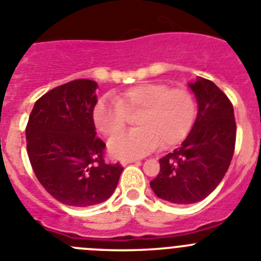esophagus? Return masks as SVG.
<instances>
[{
    "instance_id": "esophagus-1",
    "label": "esophagus",
    "mask_w": 261,
    "mask_h": 261,
    "mask_svg": "<svg viewBox=\"0 0 261 261\" xmlns=\"http://www.w3.org/2000/svg\"><path fill=\"white\" fill-rule=\"evenodd\" d=\"M134 162H138V160H135V158H127V160L121 161V165H122V166H126V165L128 164H134Z\"/></svg>"
}]
</instances>
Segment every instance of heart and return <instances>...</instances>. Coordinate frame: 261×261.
Wrapping results in <instances>:
<instances>
[{"label":"heart","mask_w":261,"mask_h":261,"mask_svg":"<svg viewBox=\"0 0 261 261\" xmlns=\"http://www.w3.org/2000/svg\"><path fill=\"white\" fill-rule=\"evenodd\" d=\"M197 114L194 96L186 87L166 84H140L128 87L109 100L101 97L91 112L101 135H117L133 118L136 128L109 143L116 157H138L155 149L180 144L193 127Z\"/></svg>","instance_id":"b5f03b06"}]
</instances>
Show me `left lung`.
Wrapping results in <instances>:
<instances>
[{
  "label": "left lung",
  "instance_id": "obj_1",
  "mask_svg": "<svg viewBox=\"0 0 261 261\" xmlns=\"http://www.w3.org/2000/svg\"><path fill=\"white\" fill-rule=\"evenodd\" d=\"M198 113L187 139L160 160V172L150 188L161 199L189 204L208 196L224 175L234 153L233 106L214 82L198 77L189 82Z\"/></svg>",
  "mask_w": 261,
  "mask_h": 261
}]
</instances>
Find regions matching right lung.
I'll list each match as a JSON object with an SVG mask.
<instances>
[{
    "instance_id": "add662e5",
    "label": "right lung",
    "mask_w": 261,
    "mask_h": 261,
    "mask_svg": "<svg viewBox=\"0 0 261 261\" xmlns=\"http://www.w3.org/2000/svg\"><path fill=\"white\" fill-rule=\"evenodd\" d=\"M97 84L74 80L36 101L25 128L27 152L41 186L62 203L87 207L113 194L123 167L104 162L91 112Z\"/></svg>"
}]
</instances>
